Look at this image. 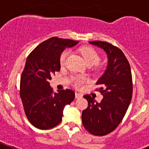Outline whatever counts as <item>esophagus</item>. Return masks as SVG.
Instances as JSON below:
<instances>
[{
	"label": "esophagus",
	"mask_w": 149,
	"mask_h": 149,
	"mask_svg": "<svg viewBox=\"0 0 149 149\" xmlns=\"http://www.w3.org/2000/svg\"><path fill=\"white\" fill-rule=\"evenodd\" d=\"M82 97H83V95H82V94H79V93H77V92L75 93V97H76V99L81 98Z\"/></svg>",
	"instance_id": "1"
}]
</instances>
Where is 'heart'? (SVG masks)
Wrapping results in <instances>:
<instances>
[{"label": "heart", "mask_w": 149, "mask_h": 149, "mask_svg": "<svg viewBox=\"0 0 149 149\" xmlns=\"http://www.w3.org/2000/svg\"><path fill=\"white\" fill-rule=\"evenodd\" d=\"M80 51L87 64L91 63L93 64V65H95L100 61V56H99L98 53L92 47H82ZM68 55V50H65L61 53V57H60V63H61V65H64L65 64ZM85 80L86 79L84 76H77V77H76L73 79V83H74V85L76 86H80L85 81Z\"/></svg>", "instance_id": "1"}]
</instances>
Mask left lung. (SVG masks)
Segmentation results:
<instances>
[{
  "instance_id": "left-lung-1",
  "label": "left lung",
  "mask_w": 149,
  "mask_h": 149,
  "mask_svg": "<svg viewBox=\"0 0 149 149\" xmlns=\"http://www.w3.org/2000/svg\"><path fill=\"white\" fill-rule=\"evenodd\" d=\"M90 44L102 48L107 55L108 63L102 76L96 84L103 99L98 103L88 94L84 97L88 107L82 112V123L90 133L102 136L113 131L124 118L133 95L130 66L120 49L107 42Z\"/></svg>"
}]
</instances>
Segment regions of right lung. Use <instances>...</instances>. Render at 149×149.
Masks as SVG:
<instances>
[{
    "label": "right lung",
    "mask_w": 149,
    "mask_h": 149,
    "mask_svg": "<svg viewBox=\"0 0 149 149\" xmlns=\"http://www.w3.org/2000/svg\"><path fill=\"white\" fill-rule=\"evenodd\" d=\"M78 43L54 37L39 45L27 57L21 76L20 97L26 118L37 128L47 130L58 125L65 106L74 100L75 93L71 89L53 93L49 81L61 70L63 51Z\"/></svg>",
    "instance_id": "right-lung-1"
}]
</instances>
